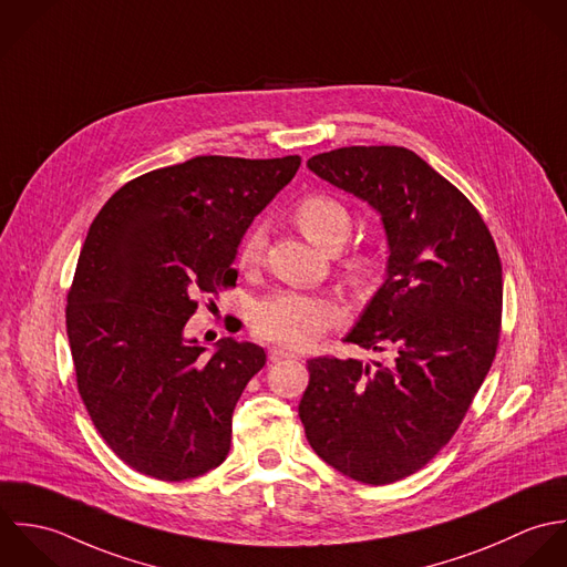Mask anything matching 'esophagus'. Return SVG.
I'll return each instance as SVG.
<instances>
[{
    "label": "esophagus",
    "instance_id": "obj_1",
    "mask_svg": "<svg viewBox=\"0 0 567 567\" xmlns=\"http://www.w3.org/2000/svg\"><path fill=\"white\" fill-rule=\"evenodd\" d=\"M269 359H271L274 363L285 361V359H298V352L291 350V348H285V346H271V348H269Z\"/></svg>",
    "mask_w": 567,
    "mask_h": 567
}]
</instances>
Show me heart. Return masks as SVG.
<instances>
[{
    "instance_id": "heart-1",
    "label": "heart",
    "mask_w": 567,
    "mask_h": 567,
    "mask_svg": "<svg viewBox=\"0 0 567 567\" xmlns=\"http://www.w3.org/2000/svg\"><path fill=\"white\" fill-rule=\"evenodd\" d=\"M298 227L320 247L340 249L352 231L350 208L333 195L311 193L293 206ZM265 251L262 227H251L238 245V265L254 267ZM341 267L354 289H368L381 274V256L370 243H352L343 256ZM341 320L340 305L329 296L280 291L258 300L251 309V327L258 338L287 343L293 348L309 346L322 338Z\"/></svg>"
}]
</instances>
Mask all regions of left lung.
I'll return each mask as SVG.
<instances>
[{
  "label": "left lung",
  "instance_id": "1",
  "mask_svg": "<svg viewBox=\"0 0 567 567\" xmlns=\"http://www.w3.org/2000/svg\"><path fill=\"white\" fill-rule=\"evenodd\" d=\"M309 168L379 210L388 278L346 341L390 352L307 361L298 405L313 452L383 486L423 468L462 425L502 333V260L475 206L405 146H343Z\"/></svg>",
  "mask_w": 567,
  "mask_h": 567
}]
</instances>
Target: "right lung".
Masks as SVG:
<instances>
[{
    "instance_id": "1",
    "label": "right lung",
    "mask_w": 567,
    "mask_h": 567,
    "mask_svg": "<svg viewBox=\"0 0 567 567\" xmlns=\"http://www.w3.org/2000/svg\"><path fill=\"white\" fill-rule=\"evenodd\" d=\"M300 155H202L126 182L83 243L65 324L79 394L110 450L164 482L226 460L231 412L267 354L221 340L210 357L184 340L199 300L236 285L254 217L293 179Z\"/></svg>"
}]
</instances>
